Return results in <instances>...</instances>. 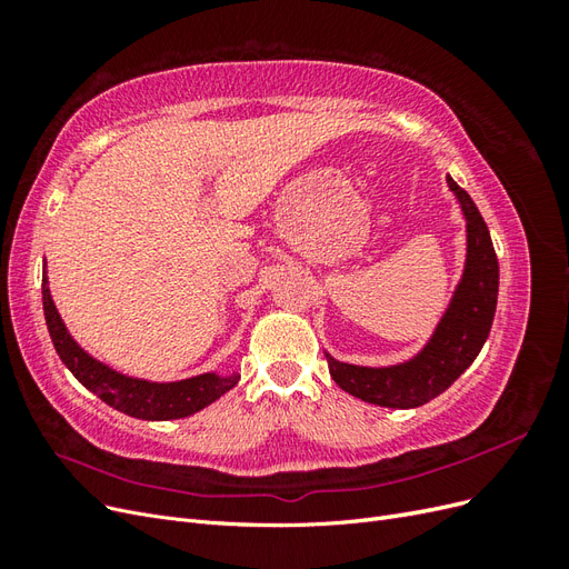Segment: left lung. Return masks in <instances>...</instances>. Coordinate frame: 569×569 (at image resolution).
Instances as JSON below:
<instances>
[{
	"instance_id": "left-lung-1",
	"label": "left lung",
	"mask_w": 569,
	"mask_h": 569,
	"mask_svg": "<svg viewBox=\"0 0 569 569\" xmlns=\"http://www.w3.org/2000/svg\"><path fill=\"white\" fill-rule=\"evenodd\" d=\"M465 218V263L451 301L425 347L393 366H353L325 351L332 380L356 399L382 408H418L437 399L472 366L489 337L498 299V258L470 194L446 176Z\"/></svg>"
}]
</instances>
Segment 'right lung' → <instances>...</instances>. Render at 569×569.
I'll return each mask as SVG.
<instances>
[{"label":"right lung","instance_id":"1","mask_svg":"<svg viewBox=\"0 0 569 569\" xmlns=\"http://www.w3.org/2000/svg\"><path fill=\"white\" fill-rule=\"evenodd\" d=\"M42 306L49 337L54 341V349L63 360V366L73 372V377L84 389H90L101 401L126 412L130 418L180 420L194 416V412L211 406L222 393L230 391L239 380L237 372H203L178 382H151L142 380V377L123 375L109 368L107 363H101V360H97L80 347L63 325L49 291L47 266L42 270Z\"/></svg>","mask_w":569,"mask_h":569}]
</instances>
